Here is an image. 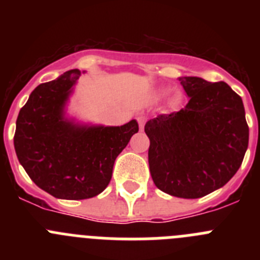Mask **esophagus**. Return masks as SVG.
Listing matches in <instances>:
<instances>
[{"instance_id": "obj_1", "label": "esophagus", "mask_w": 260, "mask_h": 260, "mask_svg": "<svg viewBox=\"0 0 260 260\" xmlns=\"http://www.w3.org/2000/svg\"><path fill=\"white\" fill-rule=\"evenodd\" d=\"M137 119H138V123H139V127L143 128L144 123H146V121H147V117L144 116V114H139V116L137 117Z\"/></svg>"}]
</instances>
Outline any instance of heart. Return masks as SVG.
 <instances>
[{
    "instance_id": "obj_1",
    "label": "heart",
    "mask_w": 260,
    "mask_h": 260,
    "mask_svg": "<svg viewBox=\"0 0 260 260\" xmlns=\"http://www.w3.org/2000/svg\"><path fill=\"white\" fill-rule=\"evenodd\" d=\"M178 102H180V98H178V96H174V99H173L174 104H177Z\"/></svg>"
}]
</instances>
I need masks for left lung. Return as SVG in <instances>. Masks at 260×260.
I'll return each instance as SVG.
<instances>
[{
	"label": "left lung",
	"mask_w": 260,
	"mask_h": 260,
	"mask_svg": "<svg viewBox=\"0 0 260 260\" xmlns=\"http://www.w3.org/2000/svg\"><path fill=\"white\" fill-rule=\"evenodd\" d=\"M189 103L144 126L156 187L173 197L202 198L237 173L249 144L242 99L225 82L180 78Z\"/></svg>",
	"instance_id": "8db88e82"
}]
</instances>
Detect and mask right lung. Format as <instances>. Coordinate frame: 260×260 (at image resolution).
<instances>
[{"label": "right lung", "mask_w": 260, "mask_h": 260, "mask_svg": "<svg viewBox=\"0 0 260 260\" xmlns=\"http://www.w3.org/2000/svg\"><path fill=\"white\" fill-rule=\"evenodd\" d=\"M79 77L74 69L39 84L19 110L14 135L18 160L29 178L68 201L104 191L117 156L139 130L135 119L122 126H93L66 118V103Z\"/></svg>", "instance_id": "right-lung-1"}]
</instances>
